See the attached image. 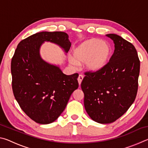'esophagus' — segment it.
Wrapping results in <instances>:
<instances>
[{"instance_id": "obj_1", "label": "esophagus", "mask_w": 148, "mask_h": 148, "mask_svg": "<svg viewBox=\"0 0 148 148\" xmlns=\"http://www.w3.org/2000/svg\"><path fill=\"white\" fill-rule=\"evenodd\" d=\"M84 79V76L82 74H79L78 77H77V81H78V84L79 85L81 84L82 80Z\"/></svg>"}]
</instances>
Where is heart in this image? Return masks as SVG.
Instances as JSON below:
<instances>
[{"instance_id": "1", "label": "heart", "mask_w": 148, "mask_h": 148, "mask_svg": "<svg viewBox=\"0 0 148 148\" xmlns=\"http://www.w3.org/2000/svg\"><path fill=\"white\" fill-rule=\"evenodd\" d=\"M112 54L110 45L101 40L91 38L80 44L73 50V59L70 62L75 66L76 62H84L90 71H99L106 66Z\"/></svg>"}]
</instances>
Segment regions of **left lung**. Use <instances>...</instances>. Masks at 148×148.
<instances>
[{
    "mask_svg": "<svg viewBox=\"0 0 148 148\" xmlns=\"http://www.w3.org/2000/svg\"><path fill=\"white\" fill-rule=\"evenodd\" d=\"M106 36L115 44L113 55L104 68L85 72L81 84L87 113L93 121L102 124L116 121L134 102L140 64L131 42L117 34Z\"/></svg>",
    "mask_w": 148,
    "mask_h": 148,
    "instance_id": "left-lung-1",
    "label": "left lung"
}]
</instances>
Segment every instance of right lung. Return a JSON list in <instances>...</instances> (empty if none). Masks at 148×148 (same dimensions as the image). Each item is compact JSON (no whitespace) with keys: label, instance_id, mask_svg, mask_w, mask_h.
<instances>
[{"label":"right lung","instance_id":"obj_1","mask_svg":"<svg viewBox=\"0 0 148 148\" xmlns=\"http://www.w3.org/2000/svg\"><path fill=\"white\" fill-rule=\"evenodd\" d=\"M64 32H41L19 42L11 62L14 95L22 110L40 124L53 122L61 114L72 92L78 87V74L65 75L59 67L41 59L44 41L53 42L68 52L71 46Z\"/></svg>","mask_w":148,"mask_h":148}]
</instances>
